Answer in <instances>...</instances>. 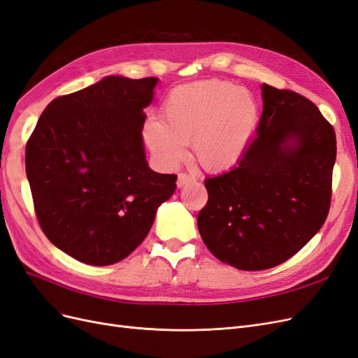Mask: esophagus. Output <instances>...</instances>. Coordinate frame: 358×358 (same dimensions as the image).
I'll return each mask as SVG.
<instances>
[{
  "label": "esophagus",
  "instance_id": "1",
  "mask_svg": "<svg viewBox=\"0 0 358 358\" xmlns=\"http://www.w3.org/2000/svg\"><path fill=\"white\" fill-rule=\"evenodd\" d=\"M196 180V176L188 175V173H179V178H178V187L182 188L183 185H187L189 182Z\"/></svg>",
  "mask_w": 358,
  "mask_h": 358
}]
</instances>
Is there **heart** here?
<instances>
[{
  "label": "heart",
  "instance_id": "obj_1",
  "mask_svg": "<svg viewBox=\"0 0 358 358\" xmlns=\"http://www.w3.org/2000/svg\"><path fill=\"white\" fill-rule=\"evenodd\" d=\"M162 122L148 121L145 138L167 166L187 157L192 142L200 164L210 171L234 167L248 148L258 119L254 96L230 82L208 80L171 90L161 109Z\"/></svg>",
  "mask_w": 358,
  "mask_h": 358
}]
</instances>
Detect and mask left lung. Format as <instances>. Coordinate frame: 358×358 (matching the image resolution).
Returning a JSON list of instances; mask_svg holds the SVG:
<instances>
[{"label":"left lung","instance_id":"1","mask_svg":"<svg viewBox=\"0 0 358 358\" xmlns=\"http://www.w3.org/2000/svg\"><path fill=\"white\" fill-rule=\"evenodd\" d=\"M257 137L239 164L208 178L197 225L222 263L264 270L296 255L326 222L336 133L318 107L289 90L262 86Z\"/></svg>","mask_w":358,"mask_h":358}]
</instances>
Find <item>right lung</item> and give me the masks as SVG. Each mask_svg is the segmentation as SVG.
<instances>
[{
	"mask_svg": "<svg viewBox=\"0 0 358 358\" xmlns=\"http://www.w3.org/2000/svg\"><path fill=\"white\" fill-rule=\"evenodd\" d=\"M155 78L110 76L52 100L25 150V169L43 233L91 266L121 262L145 241L176 175L148 167L143 109Z\"/></svg>",
	"mask_w": 358,
	"mask_h": 358,
	"instance_id": "add662e5",
	"label": "right lung"
}]
</instances>
